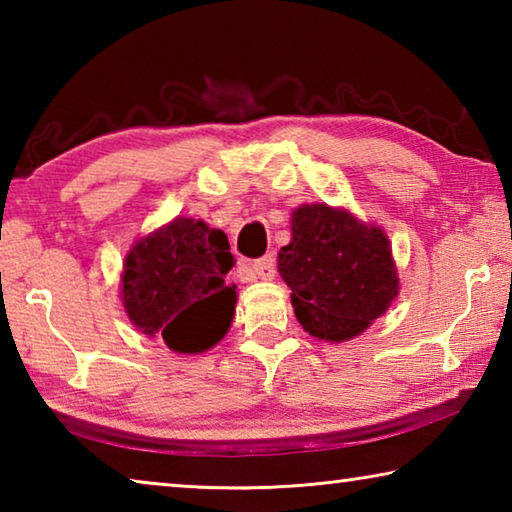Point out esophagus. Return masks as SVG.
<instances>
[{"instance_id":"1","label":"esophagus","mask_w":512,"mask_h":512,"mask_svg":"<svg viewBox=\"0 0 512 512\" xmlns=\"http://www.w3.org/2000/svg\"><path fill=\"white\" fill-rule=\"evenodd\" d=\"M250 268L257 273V277H262V280H273L275 277V257L273 255H264L255 259Z\"/></svg>"}]
</instances>
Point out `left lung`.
<instances>
[{
  "label": "left lung",
  "mask_w": 512,
  "mask_h": 512,
  "mask_svg": "<svg viewBox=\"0 0 512 512\" xmlns=\"http://www.w3.org/2000/svg\"><path fill=\"white\" fill-rule=\"evenodd\" d=\"M277 271L289 284L298 323L334 343L359 336L400 289L386 232L325 203L293 210Z\"/></svg>",
  "instance_id": "left-lung-1"
}]
</instances>
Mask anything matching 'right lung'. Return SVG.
<instances>
[{
	"label": "right lung",
	"instance_id": "right-lung-1",
	"mask_svg": "<svg viewBox=\"0 0 512 512\" xmlns=\"http://www.w3.org/2000/svg\"><path fill=\"white\" fill-rule=\"evenodd\" d=\"M232 264L223 230L176 216L128 250L121 302L142 334L158 336L173 352H205L235 316V287H225Z\"/></svg>",
	"mask_w": 512,
	"mask_h": 512
}]
</instances>
